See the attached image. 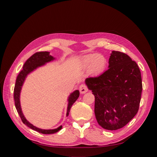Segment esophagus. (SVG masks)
<instances>
[{
  "label": "esophagus",
  "instance_id": "obj_1",
  "mask_svg": "<svg viewBox=\"0 0 157 157\" xmlns=\"http://www.w3.org/2000/svg\"><path fill=\"white\" fill-rule=\"evenodd\" d=\"M79 90H80V92L81 94H85L86 92H88V87L86 86L85 84H82L80 85V87H79Z\"/></svg>",
  "mask_w": 157,
  "mask_h": 157
}]
</instances>
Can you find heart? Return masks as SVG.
Listing matches in <instances>:
<instances>
[{
  "instance_id": "1",
  "label": "heart",
  "mask_w": 157,
  "mask_h": 157,
  "mask_svg": "<svg viewBox=\"0 0 157 157\" xmlns=\"http://www.w3.org/2000/svg\"><path fill=\"white\" fill-rule=\"evenodd\" d=\"M82 63L84 67H90V71L94 74H99L104 71L107 64V60L104 56L96 54L84 56Z\"/></svg>"
}]
</instances>
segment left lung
<instances>
[{
	"instance_id": "1",
	"label": "left lung",
	"mask_w": 157,
	"mask_h": 157,
	"mask_svg": "<svg viewBox=\"0 0 157 157\" xmlns=\"http://www.w3.org/2000/svg\"><path fill=\"white\" fill-rule=\"evenodd\" d=\"M95 96L94 113L104 129L124 127L138 111L142 92L141 72L136 61L118 51H113L109 69L85 80Z\"/></svg>"
}]
</instances>
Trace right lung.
Segmentation results:
<instances>
[{"mask_svg":"<svg viewBox=\"0 0 157 157\" xmlns=\"http://www.w3.org/2000/svg\"><path fill=\"white\" fill-rule=\"evenodd\" d=\"M55 58L53 56L50 55V52H36L33 56H31L30 58L28 59L25 63L23 66V69L20 71V73L18 74L16 81L15 84V87L13 90V98L14 101H15V106L17 109V111L20 115L22 122L23 124H25L28 127H29L31 129L34 130L38 132L41 133V134H54V133L58 132L62 128V126H60L58 128L53 130H43L40 129V128H37L35 126H33L29 122L27 121L25 118L24 115L22 113L21 108L20 105V92L21 90V86H23V84L24 82V80L28 74H29L33 71H34L36 68L40 66L44 65L45 63L50 62V61L54 60ZM79 91L78 90H75L72 94H71L68 98V106H67V116L69 115V113L70 111V109L72 107L73 104L76 101V100L79 97Z\"/></svg>","mask_w":157,"mask_h":157,"instance_id":"add662e5","label":"right lung"}]
</instances>
